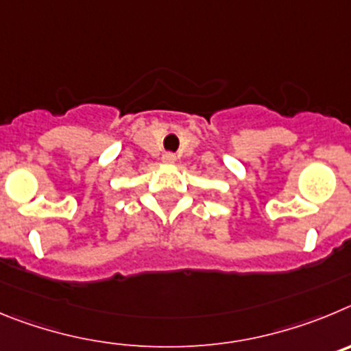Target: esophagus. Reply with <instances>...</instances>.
Wrapping results in <instances>:
<instances>
[{
  "label": "esophagus",
  "mask_w": 351,
  "mask_h": 351,
  "mask_svg": "<svg viewBox=\"0 0 351 351\" xmlns=\"http://www.w3.org/2000/svg\"><path fill=\"white\" fill-rule=\"evenodd\" d=\"M176 160V156L175 154H171V152H166L162 156V162H166V164H173Z\"/></svg>",
  "instance_id": "obj_1"
}]
</instances>
